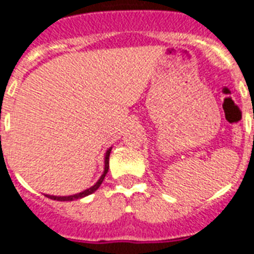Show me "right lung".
I'll return each mask as SVG.
<instances>
[{
	"instance_id": "obj_1",
	"label": "right lung",
	"mask_w": 254,
	"mask_h": 254,
	"mask_svg": "<svg viewBox=\"0 0 254 254\" xmlns=\"http://www.w3.org/2000/svg\"><path fill=\"white\" fill-rule=\"evenodd\" d=\"M111 150L112 147H109L107 150V153H105V158H104V172H103V175L100 177L97 183L92 186L88 190H82V192H79V193H75V195H70V196H53V195H46L49 199H53V200H58V201H71V200H77V199H81V197H85V196L90 195V193H93L94 190H99V187L101 186V183L104 181V177L105 175L108 173V169H109V154H111Z\"/></svg>"
}]
</instances>
